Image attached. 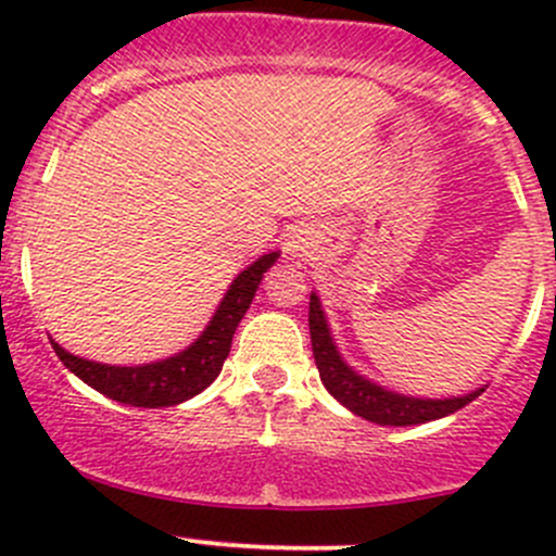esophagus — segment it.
Returning <instances> with one entry per match:
<instances>
[{"label":"esophagus","mask_w":556,"mask_h":556,"mask_svg":"<svg viewBox=\"0 0 556 556\" xmlns=\"http://www.w3.org/2000/svg\"><path fill=\"white\" fill-rule=\"evenodd\" d=\"M314 252V242H312V237L306 231H299V233H293V237L288 239V255H290V261H306V257H309Z\"/></svg>","instance_id":"esophagus-1"}]
</instances>
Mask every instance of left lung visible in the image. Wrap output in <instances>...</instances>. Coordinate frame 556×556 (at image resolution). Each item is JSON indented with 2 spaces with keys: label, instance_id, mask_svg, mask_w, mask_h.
<instances>
[{
  "label": "left lung",
  "instance_id": "obj_1",
  "mask_svg": "<svg viewBox=\"0 0 556 556\" xmlns=\"http://www.w3.org/2000/svg\"><path fill=\"white\" fill-rule=\"evenodd\" d=\"M309 333H312V352L314 363H317L319 379H323L325 390L336 397L344 408H350L357 417L368 419L377 425H390V428H408V425L433 422V419L446 417V414L459 412L468 406L473 397L484 392V387L465 392V395L450 397H417L403 395V392L390 390V387L374 382V379L363 377L361 371L344 361L339 352L330 330L328 317L323 312V301L312 290L309 301Z\"/></svg>",
  "mask_w": 556,
  "mask_h": 556
}]
</instances>
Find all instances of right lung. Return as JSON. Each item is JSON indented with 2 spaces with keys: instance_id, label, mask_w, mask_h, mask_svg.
Wrapping results in <instances>:
<instances>
[{
  "instance_id": "1",
  "label": "right lung",
  "mask_w": 556,
  "mask_h": 556,
  "mask_svg": "<svg viewBox=\"0 0 556 556\" xmlns=\"http://www.w3.org/2000/svg\"><path fill=\"white\" fill-rule=\"evenodd\" d=\"M277 257L279 250L266 252L257 261H252L244 271H239L233 282L228 285L226 295L217 304L206 328L199 333V339H193L185 350L174 352L164 361L139 363V366H110V363L72 355L55 339H50V344H53L59 361L75 377H80L88 387L112 397V401L142 408L177 406V403L199 395L201 390L215 382L228 352H231L237 325L250 309L263 274L277 263Z\"/></svg>"
}]
</instances>
